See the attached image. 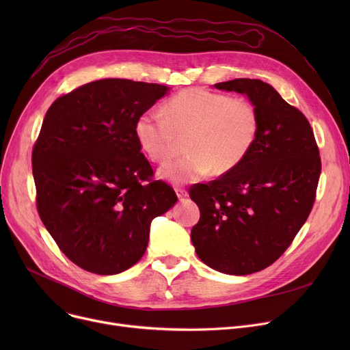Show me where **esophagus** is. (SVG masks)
Instances as JSON below:
<instances>
[{
	"mask_svg": "<svg viewBox=\"0 0 350 350\" xmlns=\"http://www.w3.org/2000/svg\"><path fill=\"white\" fill-rule=\"evenodd\" d=\"M176 194H177V197H178L180 201L185 200V198L189 196L187 190H185V189H176Z\"/></svg>",
	"mask_w": 350,
	"mask_h": 350,
	"instance_id": "1",
	"label": "esophagus"
}]
</instances>
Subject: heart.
<instances>
[{"instance_id":"b5f03b06","label":"heart","mask_w":350,"mask_h":350,"mask_svg":"<svg viewBox=\"0 0 350 350\" xmlns=\"http://www.w3.org/2000/svg\"><path fill=\"white\" fill-rule=\"evenodd\" d=\"M164 116L146 110L135 122V136L143 153L165 163L185 139L189 154L165 164L160 176L183 185L237 169L251 153L260 133V113L245 98H231L207 89L178 92L163 107Z\"/></svg>"}]
</instances>
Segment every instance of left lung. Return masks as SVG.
Here are the masks:
<instances>
[{
    "mask_svg": "<svg viewBox=\"0 0 350 350\" xmlns=\"http://www.w3.org/2000/svg\"><path fill=\"white\" fill-rule=\"evenodd\" d=\"M214 86L247 95L261 126L237 169L190 189L200 208L191 241L210 268L248 275L277 261L305 224L315 203L321 156L305 115L271 85L240 78Z\"/></svg>",
    "mask_w": 350,
    "mask_h": 350,
    "instance_id": "8db88e82",
    "label": "left lung"
}]
</instances>
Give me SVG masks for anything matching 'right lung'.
Listing matches in <instances>:
<instances>
[{
	"instance_id": "1",
	"label": "right lung",
	"mask_w": 350,
	"mask_h": 350,
	"mask_svg": "<svg viewBox=\"0 0 350 350\" xmlns=\"http://www.w3.org/2000/svg\"><path fill=\"white\" fill-rule=\"evenodd\" d=\"M169 88L100 79L55 100L32 149L36 208L68 258L85 271L113 275L135 265L150 223L177 201L153 180L135 122Z\"/></svg>"
}]
</instances>
